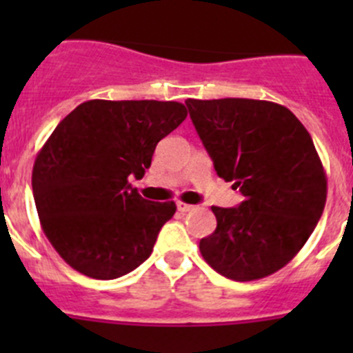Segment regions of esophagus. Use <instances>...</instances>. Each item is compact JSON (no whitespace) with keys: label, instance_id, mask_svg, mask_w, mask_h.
<instances>
[{"label":"esophagus","instance_id":"esophagus-1","mask_svg":"<svg viewBox=\"0 0 353 353\" xmlns=\"http://www.w3.org/2000/svg\"><path fill=\"white\" fill-rule=\"evenodd\" d=\"M176 208L180 212H191L194 208V205H189V203H183V201H176Z\"/></svg>","mask_w":353,"mask_h":353}]
</instances>
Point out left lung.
I'll return each instance as SVG.
<instances>
[{"mask_svg": "<svg viewBox=\"0 0 353 353\" xmlns=\"http://www.w3.org/2000/svg\"><path fill=\"white\" fill-rule=\"evenodd\" d=\"M185 104L217 174L244 196L240 207H212L217 228L199 240L201 256L233 281L277 272L301 251L325 207L327 176L310 132L276 102Z\"/></svg>", "mask_w": 353, "mask_h": 353, "instance_id": "8db88e82", "label": "left lung"}]
</instances>
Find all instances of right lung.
Segmentation results:
<instances>
[{
    "label": "right lung",
    "mask_w": 353,
    "mask_h": 353,
    "mask_svg": "<svg viewBox=\"0 0 353 353\" xmlns=\"http://www.w3.org/2000/svg\"><path fill=\"white\" fill-rule=\"evenodd\" d=\"M180 102H83L58 123L33 164L31 185L42 230L72 269L117 279L152 254L174 201H148L143 179L155 146L185 120Z\"/></svg>",
    "instance_id": "1"
}]
</instances>
